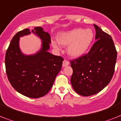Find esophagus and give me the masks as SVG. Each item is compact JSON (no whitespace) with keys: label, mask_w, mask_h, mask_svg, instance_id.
Returning <instances> with one entry per match:
<instances>
[{"label":"esophagus","mask_w":121,"mask_h":121,"mask_svg":"<svg viewBox=\"0 0 121 121\" xmlns=\"http://www.w3.org/2000/svg\"><path fill=\"white\" fill-rule=\"evenodd\" d=\"M69 61L67 60H64L63 62V67H65L66 66L69 65Z\"/></svg>","instance_id":"34e87169"}]
</instances>
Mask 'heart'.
Returning <instances> with one entry per match:
<instances>
[{
  "instance_id": "1",
  "label": "heart",
  "mask_w": 121,
  "mask_h": 121,
  "mask_svg": "<svg viewBox=\"0 0 121 121\" xmlns=\"http://www.w3.org/2000/svg\"><path fill=\"white\" fill-rule=\"evenodd\" d=\"M95 35L90 28L83 29L76 28L68 32H63L57 36L59 44L63 46H68L67 53L73 58L81 57L86 53L91 46ZM52 46L55 48H58V45L52 42Z\"/></svg>"
}]
</instances>
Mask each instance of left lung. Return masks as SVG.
Returning a JSON list of instances; mask_svg holds the SVG:
<instances>
[{"mask_svg": "<svg viewBox=\"0 0 121 121\" xmlns=\"http://www.w3.org/2000/svg\"><path fill=\"white\" fill-rule=\"evenodd\" d=\"M95 42L88 54L71 61V83L78 95L89 96L99 93L111 80L117 51L112 37L94 24Z\"/></svg>", "mask_w": 121, "mask_h": 121, "instance_id": "obj_1", "label": "left lung"}]
</instances>
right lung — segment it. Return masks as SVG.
I'll use <instances>...</instances> for the list:
<instances>
[{
	"label": "right lung",
	"mask_w": 121,
	"mask_h": 121,
	"mask_svg": "<svg viewBox=\"0 0 121 121\" xmlns=\"http://www.w3.org/2000/svg\"><path fill=\"white\" fill-rule=\"evenodd\" d=\"M32 33L42 40V47L35 54L26 56L19 47V38L30 35L25 28L13 37L5 54V64L9 81L17 92L31 98H38L48 93L61 69L63 58L49 53L50 34L38 26Z\"/></svg>",
	"instance_id": "1"
}]
</instances>
